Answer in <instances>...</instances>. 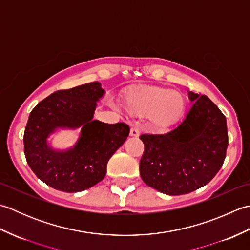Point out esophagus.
I'll return each mask as SVG.
<instances>
[{
	"instance_id": "34e87169",
	"label": "esophagus",
	"mask_w": 250,
	"mask_h": 250,
	"mask_svg": "<svg viewBox=\"0 0 250 250\" xmlns=\"http://www.w3.org/2000/svg\"><path fill=\"white\" fill-rule=\"evenodd\" d=\"M130 136H133V137H139L140 136V130L137 128H132L130 130Z\"/></svg>"
}]
</instances>
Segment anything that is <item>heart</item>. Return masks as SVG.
<instances>
[{
  "instance_id": "1",
  "label": "heart",
  "mask_w": 250,
  "mask_h": 250,
  "mask_svg": "<svg viewBox=\"0 0 250 250\" xmlns=\"http://www.w3.org/2000/svg\"><path fill=\"white\" fill-rule=\"evenodd\" d=\"M122 105L131 116H147L150 125L158 130H167L176 125L186 110L182 93L160 86L131 89L122 98Z\"/></svg>"
}]
</instances>
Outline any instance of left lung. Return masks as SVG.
Here are the masks:
<instances>
[{
	"mask_svg": "<svg viewBox=\"0 0 250 250\" xmlns=\"http://www.w3.org/2000/svg\"><path fill=\"white\" fill-rule=\"evenodd\" d=\"M193 102L180 124L166 134H143L140 161L147 186L168 195L187 194L208 184L224 164L227 120L206 97L189 92Z\"/></svg>",
	"mask_w": 250,
	"mask_h": 250,
	"instance_id": "obj_1",
	"label": "left lung"
}]
</instances>
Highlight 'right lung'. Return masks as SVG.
<instances>
[{
    "instance_id": "right-lung-1",
    "label": "right lung",
    "mask_w": 250,
    "mask_h": 250,
    "mask_svg": "<svg viewBox=\"0 0 250 250\" xmlns=\"http://www.w3.org/2000/svg\"><path fill=\"white\" fill-rule=\"evenodd\" d=\"M104 94L100 83H84L54 92L30 113L23 135L25 159L51 188L79 192L93 187L105 177L110 157L125 142L129 125L93 120L97 102ZM78 127L81 134L70 150L50 145L49 137L58 129Z\"/></svg>"
}]
</instances>
